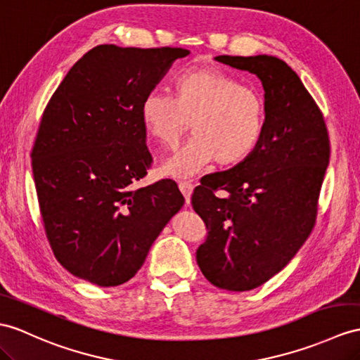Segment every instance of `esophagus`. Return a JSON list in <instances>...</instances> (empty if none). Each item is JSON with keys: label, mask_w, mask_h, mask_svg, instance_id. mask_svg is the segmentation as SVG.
I'll list each match as a JSON object with an SVG mask.
<instances>
[{"label": "esophagus", "mask_w": 360, "mask_h": 360, "mask_svg": "<svg viewBox=\"0 0 360 360\" xmlns=\"http://www.w3.org/2000/svg\"><path fill=\"white\" fill-rule=\"evenodd\" d=\"M179 188H180V191H181V194L185 195L186 203H189V201H191V195H192V191H194V185H192L191 181H180V183H179Z\"/></svg>", "instance_id": "obj_1"}]
</instances>
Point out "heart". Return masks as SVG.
<instances>
[{"instance_id": "obj_1", "label": "heart", "mask_w": 360, "mask_h": 360, "mask_svg": "<svg viewBox=\"0 0 360 360\" xmlns=\"http://www.w3.org/2000/svg\"><path fill=\"white\" fill-rule=\"evenodd\" d=\"M140 119L155 143L175 150L189 128L194 139L163 165L174 177H191L210 162L235 166L252 155L266 128V102L217 67H194L172 82V96L150 91Z\"/></svg>"}]
</instances>
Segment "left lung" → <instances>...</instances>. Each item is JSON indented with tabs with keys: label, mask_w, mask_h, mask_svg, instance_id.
<instances>
[{
	"label": "left lung",
	"mask_w": 360,
	"mask_h": 360,
	"mask_svg": "<svg viewBox=\"0 0 360 360\" xmlns=\"http://www.w3.org/2000/svg\"><path fill=\"white\" fill-rule=\"evenodd\" d=\"M215 59L257 75L266 91V128L257 150L229 171L205 175L192 194V207L207 227L198 267L214 285L246 292L281 271L310 236L330 139L318 103L284 60Z\"/></svg>",
	"instance_id": "8db88e82"
}]
</instances>
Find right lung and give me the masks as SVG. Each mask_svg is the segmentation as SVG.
Listing matches in <instances>:
<instances>
[{
	"label": "right lung",
	"mask_w": 360,
	"mask_h": 360,
	"mask_svg": "<svg viewBox=\"0 0 360 360\" xmlns=\"http://www.w3.org/2000/svg\"><path fill=\"white\" fill-rule=\"evenodd\" d=\"M189 50L103 44L70 68L42 112L32 169L50 248L70 274L120 285L185 205L169 179L133 185L151 168L140 103Z\"/></svg>",
	"instance_id": "1"
}]
</instances>
